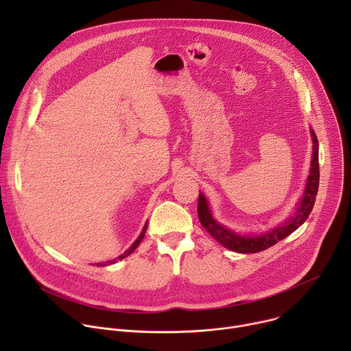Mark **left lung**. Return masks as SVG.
Instances as JSON below:
<instances>
[{"label":"left lung","instance_id":"1","mask_svg":"<svg viewBox=\"0 0 351 351\" xmlns=\"http://www.w3.org/2000/svg\"><path fill=\"white\" fill-rule=\"evenodd\" d=\"M313 136V160H311V169L310 176L307 179V184L304 189V195L300 199V203L294 211V215L285 221L282 225L271 229L267 233L263 234H239L232 232L230 229L221 225L218 221L214 219L207 198L204 194L199 193L198 195V204H197V213L198 219L202 225L206 228V230L223 247L233 250L236 253H258L263 250H267L268 247L276 244L279 240L285 239L290 233H293L298 226H302L306 219L308 218L310 213L313 211L315 197L318 193L319 186V162H318V138L311 130Z\"/></svg>","mask_w":351,"mask_h":351}]
</instances>
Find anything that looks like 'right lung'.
I'll return each mask as SVG.
<instances>
[{
    "label": "right lung",
    "mask_w": 351,
    "mask_h": 351,
    "mask_svg": "<svg viewBox=\"0 0 351 351\" xmlns=\"http://www.w3.org/2000/svg\"><path fill=\"white\" fill-rule=\"evenodd\" d=\"M145 230H147V223L144 225V228H143V230H141V233H140V236L137 237V240L130 245V248L129 250H126V252L122 254V256H119L118 258H115V260H111V261H107V263H98L97 264V267H106V265H111V264H115L118 260H123L125 257H128L129 254H132L134 250L138 247V244L141 243V240H143V237H144V234H145Z\"/></svg>",
    "instance_id": "obj_1"
}]
</instances>
